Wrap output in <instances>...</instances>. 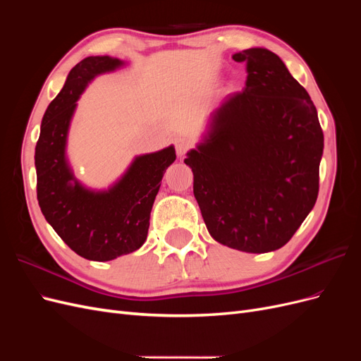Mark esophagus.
I'll return each mask as SVG.
<instances>
[{
	"label": "esophagus",
	"mask_w": 361,
	"mask_h": 361,
	"mask_svg": "<svg viewBox=\"0 0 361 361\" xmlns=\"http://www.w3.org/2000/svg\"><path fill=\"white\" fill-rule=\"evenodd\" d=\"M174 145H176V152H178L179 157H183L192 146L191 141L188 138H185V137H178L176 140H174Z\"/></svg>",
	"instance_id": "34e87169"
}]
</instances>
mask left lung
I'll list each match as a JSON object with an SVG mask.
<instances>
[{"label": "left lung", "instance_id": "left-lung-1", "mask_svg": "<svg viewBox=\"0 0 361 361\" xmlns=\"http://www.w3.org/2000/svg\"><path fill=\"white\" fill-rule=\"evenodd\" d=\"M243 92L226 96L185 164L207 232L223 245L268 253L285 245L313 209L324 134L309 93L277 54L236 52Z\"/></svg>", "mask_w": 361, "mask_h": 361}]
</instances>
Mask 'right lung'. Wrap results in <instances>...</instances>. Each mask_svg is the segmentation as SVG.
I'll use <instances>...</instances> for the list:
<instances>
[{"instance_id": "obj_1", "label": "right lung", "mask_w": 361, "mask_h": 361, "mask_svg": "<svg viewBox=\"0 0 361 361\" xmlns=\"http://www.w3.org/2000/svg\"><path fill=\"white\" fill-rule=\"evenodd\" d=\"M123 64L108 56L87 57L76 64L43 114L36 145L42 214L76 255L96 262L129 255L145 244L162 176L176 159L173 146L140 155L123 176L104 191L85 188L75 179L66 143L76 101L94 76Z\"/></svg>"}]
</instances>
